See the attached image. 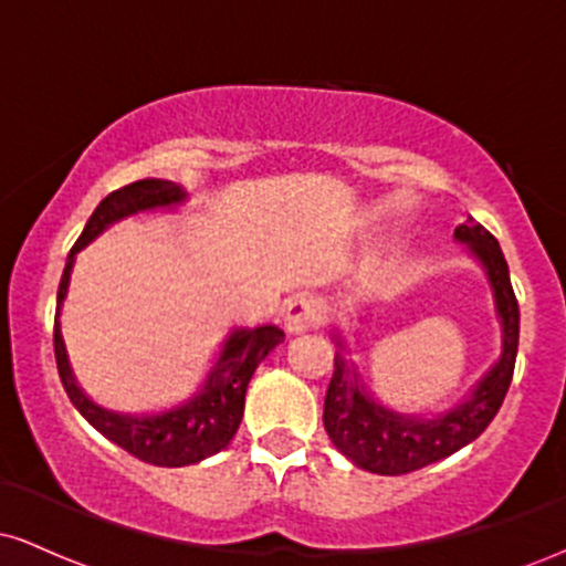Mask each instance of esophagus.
Masks as SVG:
<instances>
[{"mask_svg":"<svg viewBox=\"0 0 566 566\" xmlns=\"http://www.w3.org/2000/svg\"><path fill=\"white\" fill-rule=\"evenodd\" d=\"M322 322V301L314 295H295L284 305V329L292 335L305 333Z\"/></svg>","mask_w":566,"mask_h":566,"instance_id":"obj_1","label":"esophagus"}]
</instances>
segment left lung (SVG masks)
Segmentation results:
<instances>
[{"label": "left lung", "mask_w": 566, "mask_h": 566, "mask_svg": "<svg viewBox=\"0 0 566 566\" xmlns=\"http://www.w3.org/2000/svg\"><path fill=\"white\" fill-rule=\"evenodd\" d=\"M454 239L471 247L490 276L497 316L503 324V350L490 373L460 405L431 418H418V415L394 412L369 399L359 386L354 365H348L343 356V343L337 340L340 350L335 354V373L324 399V428L337 450L369 473L399 476L463 450L492 423L509 394L518 348V303L511 287L509 263L497 239L473 218L454 229Z\"/></svg>", "instance_id": "obj_1"}]
</instances>
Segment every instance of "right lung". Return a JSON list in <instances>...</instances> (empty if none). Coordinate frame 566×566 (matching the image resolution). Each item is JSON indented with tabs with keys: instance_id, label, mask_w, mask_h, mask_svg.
I'll return each mask as SVG.
<instances>
[{
	"instance_id": "right-lung-1",
	"label": "right lung",
	"mask_w": 566,
	"mask_h": 566,
	"mask_svg": "<svg viewBox=\"0 0 566 566\" xmlns=\"http://www.w3.org/2000/svg\"><path fill=\"white\" fill-rule=\"evenodd\" d=\"M186 199V191L172 180L146 178L135 184L116 188L108 193L84 226L82 237L71 247L66 269H63L61 287H57V311H55V361L63 388H66L71 405L82 412L95 431L122 450L151 465L165 469H180V465L199 463L229 447L244 415V394L250 386L252 373L265 356L284 340V333L274 324H263L255 329H233L226 337L223 350L212 365L207 380L191 399L184 405L165 409L157 415H119L106 407H97L93 399L82 394L71 375L66 346L61 335V308L66 301L71 269H74L76 252L87 247L97 233H103L116 220L135 216V212L157 210V207H172Z\"/></svg>"
}]
</instances>
